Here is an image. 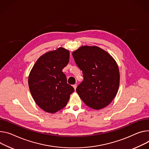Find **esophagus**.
<instances>
[{
	"label": "esophagus",
	"instance_id": "obj_1",
	"mask_svg": "<svg viewBox=\"0 0 149 149\" xmlns=\"http://www.w3.org/2000/svg\"><path fill=\"white\" fill-rule=\"evenodd\" d=\"M77 87V84H74V85H73V87H74V88L75 90L76 89Z\"/></svg>",
	"mask_w": 149,
	"mask_h": 149
}]
</instances>
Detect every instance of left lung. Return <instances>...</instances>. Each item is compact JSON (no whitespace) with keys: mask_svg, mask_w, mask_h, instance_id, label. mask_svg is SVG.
Here are the masks:
<instances>
[{"mask_svg":"<svg viewBox=\"0 0 149 149\" xmlns=\"http://www.w3.org/2000/svg\"><path fill=\"white\" fill-rule=\"evenodd\" d=\"M74 61L83 71L84 80L76 88L84 103L99 110L109 105L119 86V72L115 59L97 46H84L72 53Z\"/></svg>","mask_w":149,"mask_h":149,"instance_id":"1","label":"left lung"}]
</instances>
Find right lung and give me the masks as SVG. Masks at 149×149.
Listing matches in <instances>:
<instances>
[{
  "mask_svg": "<svg viewBox=\"0 0 149 149\" xmlns=\"http://www.w3.org/2000/svg\"><path fill=\"white\" fill-rule=\"evenodd\" d=\"M70 52L63 47L48 52L35 63L29 77V86L36 104L46 112L55 113L67 104L72 86L62 72L70 61Z\"/></svg>",
  "mask_w": 149,
  "mask_h": 149,
  "instance_id": "add662e5",
  "label": "right lung"
}]
</instances>
